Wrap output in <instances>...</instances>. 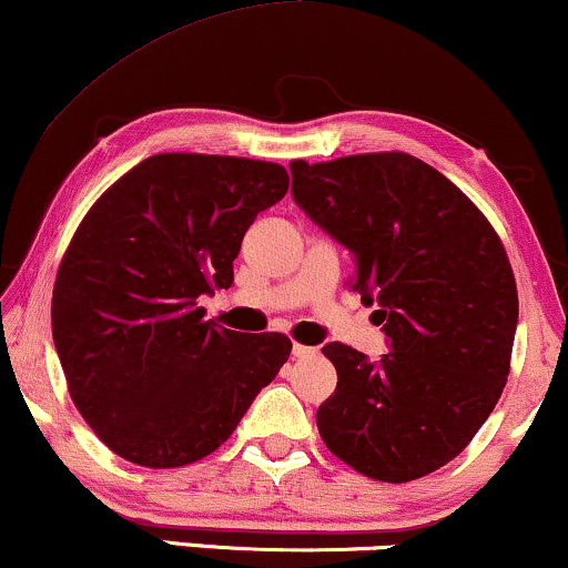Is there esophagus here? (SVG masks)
I'll list each match as a JSON object with an SVG mask.
<instances>
[{
  "label": "esophagus",
  "instance_id": "obj_1",
  "mask_svg": "<svg viewBox=\"0 0 568 568\" xmlns=\"http://www.w3.org/2000/svg\"><path fill=\"white\" fill-rule=\"evenodd\" d=\"M292 355H295V358H311V355H316V347H307V345H292Z\"/></svg>",
  "mask_w": 568,
  "mask_h": 568
}]
</instances>
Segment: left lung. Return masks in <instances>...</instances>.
<instances>
[{"instance_id":"left-lung-1","label":"left lung","mask_w":568,"mask_h":568,"mask_svg":"<svg viewBox=\"0 0 568 568\" xmlns=\"http://www.w3.org/2000/svg\"><path fill=\"white\" fill-rule=\"evenodd\" d=\"M292 194L355 255L389 353L328 342L337 389L318 405L328 450L363 477L422 479L450 464L508 382L519 295L506 247L471 200L408 152L292 160Z\"/></svg>"}]
</instances>
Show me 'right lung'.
<instances>
[{"instance_id": "add662e5", "label": "right lung", "mask_w": 568, "mask_h": 568, "mask_svg": "<svg viewBox=\"0 0 568 568\" xmlns=\"http://www.w3.org/2000/svg\"><path fill=\"white\" fill-rule=\"evenodd\" d=\"M290 189L265 160L163 152L131 168L75 229L52 292L70 400L115 455L179 468L226 443L292 353L278 332L205 321L242 236Z\"/></svg>"}]
</instances>
